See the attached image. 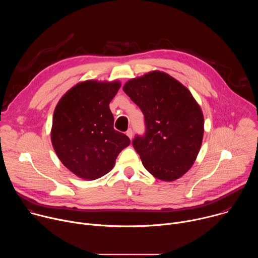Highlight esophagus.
Here are the masks:
<instances>
[{"label":"esophagus","mask_w":258,"mask_h":258,"mask_svg":"<svg viewBox=\"0 0 258 258\" xmlns=\"http://www.w3.org/2000/svg\"><path fill=\"white\" fill-rule=\"evenodd\" d=\"M126 136L132 140V138H133V130H132V128H128V130H127V132H126Z\"/></svg>","instance_id":"1"}]
</instances>
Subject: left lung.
<instances>
[{
    "instance_id": "left-lung-1",
    "label": "left lung",
    "mask_w": 258,
    "mask_h": 258,
    "mask_svg": "<svg viewBox=\"0 0 258 258\" xmlns=\"http://www.w3.org/2000/svg\"><path fill=\"white\" fill-rule=\"evenodd\" d=\"M123 91L145 116L146 133L133 141L144 167L164 181L185 174L197 158L204 134L202 110L191 92L158 70L130 80Z\"/></svg>"
}]
</instances>
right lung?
<instances>
[{
    "instance_id": "1",
    "label": "right lung",
    "mask_w": 258,
    "mask_h": 258,
    "mask_svg": "<svg viewBox=\"0 0 258 258\" xmlns=\"http://www.w3.org/2000/svg\"><path fill=\"white\" fill-rule=\"evenodd\" d=\"M120 88L118 81L79 83L59 100L53 115V148L71 172L96 179L111 170L118 154L131 144L113 128L109 104Z\"/></svg>"
}]
</instances>
